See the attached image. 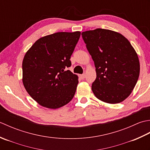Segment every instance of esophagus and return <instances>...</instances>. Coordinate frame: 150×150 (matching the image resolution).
I'll return each instance as SVG.
<instances>
[{
	"instance_id": "obj_1",
	"label": "esophagus",
	"mask_w": 150,
	"mask_h": 150,
	"mask_svg": "<svg viewBox=\"0 0 150 150\" xmlns=\"http://www.w3.org/2000/svg\"><path fill=\"white\" fill-rule=\"evenodd\" d=\"M79 77H80L82 79H85V77H86V75H85V74H82V75H79Z\"/></svg>"
}]
</instances>
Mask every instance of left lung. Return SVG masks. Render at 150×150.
<instances>
[{
  "label": "left lung",
  "mask_w": 150,
  "mask_h": 150,
  "mask_svg": "<svg viewBox=\"0 0 150 150\" xmlns=\"http://www.w3.org/2000/svg\"><path fill=\"white\" fill-rule=\"evenodd\" d=\"M96 68L91 89L98 99L109 104L122 102L138 81L140 64L136 52L122 35L98 29L82 33Z\"/></svg>",
  "instance_id": "8db88e82"
}]
</instances>
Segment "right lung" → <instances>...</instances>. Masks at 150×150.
Wrapping results in <instances>:
<instances>
[{"label": "right lung", "instance_id": "1", "mask_svg": "<svg viewBox=\"0 0 150 150\" xmlns=\"http://www.w3.org/2000/svg\"><path fill=\"white\" fill-rule=\"evenodd\" d=\"M81 36L80 31L58 32L37 40L22 62V82L27 92L41 106L57 109L74 97L78 76L67 70Z\"/></svg>", "mask_w": 150, "mask_h": 150}]
</instances>
